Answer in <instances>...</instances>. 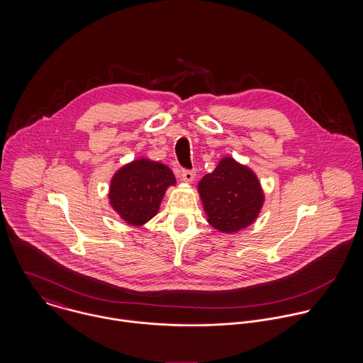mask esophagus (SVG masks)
<instances>
[{
	"label": "esophagus",
	"mask_w": 363,
	"mask_h": 363,
	"mask_svg": "<svg viewBox=\"0 0 363 363\" xmlns=\"http://www.w3.org/2000/svg\"><path fill=\"white\" fill-rule=\"evenodd\" d=\"M194 176H196V172H194V170H186V169H183L182 173H180V179H182V182H184V183H191V182L194 180Z\"/></svg>",
	"instance_id": "1"
}]
</instances>
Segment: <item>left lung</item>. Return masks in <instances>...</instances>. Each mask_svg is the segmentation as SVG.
<instances>
[{
	"label": "left lung",
	"mask_w": 363,
	"mask_h": 363,
	"mask_svg": "<svg viewBox=\"0 0 363 363\" xmlns=\"http://www.w3.org/2000/svg\"><path fill=\"white\" fill-rule=\"evenodd\" d=\"M199 194L208 223L222 233L250 226L265 199L257 174L230 156L222 157L215 170L200 180Z\"/></svg>",
	"instance_id": "left-lung-1"
}]
</instances>
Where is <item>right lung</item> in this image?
Wrapping results in <instances>:
<instances>
[{
  "mask_svg": "<svg viewBox=\"0 0 363 363\" xmlns=\"http://www.w3.org/2000/svg\"><path fill=\"white\" fill-rule=\"evenodd\" d=\"M176 184L164 163L138 157L121 166L111 177L108 203L131 226H143L157 213L166 190Z\"/></svg>",
  "mask_w": 363,
  "mask_h": 363,
  "instance_id": "1",
  "label": "right lung"
}]
</instances>
